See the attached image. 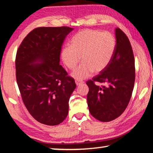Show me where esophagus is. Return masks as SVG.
Wrapping results in <instances>:
<instances>
[{
    "label": "esophagus",
    "instance_id": "34e87169",
    "mask_svg": "<svg viewBox=\"0 0 153 153\" xmlns=\"http://www.w3.org/2000/svg\"><path fill=\"white\" fill-rule=\"evenodd\" d=\"M75 82H76V84L77 86H79L80 84H82L84 83V81H82V80H78V79H76Z\"/></svg>",
    "mask_w": 153,
    "mask_h": 153
}]
</instances>
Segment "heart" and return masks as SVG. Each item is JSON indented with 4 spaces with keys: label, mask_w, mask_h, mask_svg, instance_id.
Listing matches in <instances>:
<instances>
[{
    "label": "heart",
    "mask_w": 153,
    "mask_h": 153,
    "mask_svg": "<svg viewBox=\"0 0 153 153\" xmlns=\"http://www.w3.org/2000/svg\"><path fill=\"white\" fill-rule=\"evenodd\" d=\"M115 47V38L111 32L86 29L77 32L71 38L70 46L62 49L61 58L70 69H74L82 59L83 63L71 74L74 78L81 80L105 69Z\"/></svg>",
    "instance_id": "obj_1"
}]
</instances>
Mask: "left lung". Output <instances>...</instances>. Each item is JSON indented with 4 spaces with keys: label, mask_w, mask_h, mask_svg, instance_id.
<instances>
[{
    "label": "left lung",
    "mask_w": 153,
    "mask_h": 153,
    "mask_svg": "<svg viewBox=\"0 0 153 153\" xmlns=\"http://www.w3.org/2000/svg\"><path fill=\"white\" fill-rule=\"evenodd\" d=\"M116 47L108 65L88 80L87 102L89 111L97 120L108 122L117 118L128 107L135 82V61L128 38L116 28ZM95 82L102 83V86Z\"/></svg>",
    "instance_id": "obj_1"
}]
</instances>
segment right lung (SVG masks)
<instances>
[{
	"mask_svg": "<svg viewBox=\"0 0 153 153\" xmlns=\"http://www.w3.org/2000/svg\"><path fill=\"white\" fill-rule=\"evenodd\" d=\"M74 28L41 27L33 30L18 48L16 79L25 107L36 121L56 126L68 115L69 100L76 88L61 65V46Z\"/></svg>",
	"mask_w": 153,
	"mask_h": 153,
	"instance_id": "1",
	"label": "right lung"
}]
</instances>
